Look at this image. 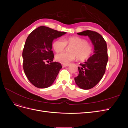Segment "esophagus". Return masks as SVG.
Returning a JSON list of instances; mask_svg holds the SVG:
<instances>
[{"label":"esophagus","mask_w":128,"mask_h":128,"mask_svg":"<svg viewBox=\"0 0 128 128\" xmlns=\"http://www.w3.org/2000/svg\"><path fill=\"white\" fill-rule=\"evenodd\" d=\"M62 66L63 67H67L69 66V64H62Z\"/></svg>","instance_id":"34e87169"}]
</instances>
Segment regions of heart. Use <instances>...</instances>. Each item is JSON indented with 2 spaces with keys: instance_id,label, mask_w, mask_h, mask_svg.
Instances as JSON below:
<instances>
[{
  "instance_id": "obj_1",
  "label": "heart",
  "mask_w": 128,
  "mask_h": 128,
  "mask_svg": "<svg viewBox=\"0 0 128 128\" xmlns=\"http://www.w3.org/2000/svg\"><path fill=\"white\" fill-rule=\"evenodd\" d=\"M67 45L70 46L69 52H63L56 56V60L63 64H67L78 58L80 60L87 59L93 51L92 46L88 44L84 38L77 36L64 37V39L58 38L53 42V48L59 53L66 48Z\"/></svg>"
}]
</instances>
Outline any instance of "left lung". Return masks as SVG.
Listing matches in <instances>:
<instances>
[{"label": "left lung", "instance_id": "8db88e82", "mask_svg": "<svg viewBox=\"0 0 128 128\" xmlns=\"http://www.w3.org/2000/svg\"><path fill=\"white\" fill-rule=\"evenodd\" d=\"M81 36H88L94 46V54L78 67V75L75 77V83L80 88L88 90L95 86L105 72L108 61L106 41L101 34L91 30L77 33Z\"/></svg>", "mask_w": 128, "mask_h": 128}]
</instances>
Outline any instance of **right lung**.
Masks as SVG:
<instances>
[{"label":"right lung","mask_w":128,"mask_h":128,"mask_svg":"<svg viewBox=\"0 0 128 128\" xmlns=\"http://www.w3.org/2000/svg\"><path fill=\"white\" fill-rule=\"evenodd\" d=\"M66 34L40 26L27 37L22 52L23 67L26 77L34 86L48 88L56 79L62 67L60 63L53 61L52 42ZM50 61L48 64L45 63Z\"/></svg>","instance_id":"obj_1"}]
</instances>
